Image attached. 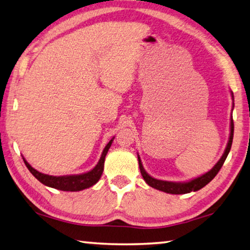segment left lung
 I'll return each instance as SVG.
<instances>
[{"instance_id": "1", "label": "left lung", "mask_w": 250, "mask_h": 250, "mask_svg": "<svg viewBox=\"0 0 250 250\" xmlns=\"http://www.w3.org/2000/svg\"><path fill=\"white\" fill-rule=\"evenodd\" d=\"M231 98L234 100L233 96V92H231ZM233 136H234V122H233V117H230V134H229V143H227L226 149L223 154L222 158L217 161V164L214 166V167L209 170L208 172H207L203 176L198 177L193 179V180L188 181V182H171V181H164V180H158V179H155L150 177L148 174L145 169L143 167L142 160L138 156V164H139V169H141V173L144 178V180L146 181L148 186H150L151 188H155V189L166 192V193H170V194H186V193H190L192 191H198L200 189H202L203 187L208 185V182H211L214 177L216 176L220 171V169L222 168L223 164L227 158V155L230 150L231 147V143H233Z\"/></svg>"}]
</instances>
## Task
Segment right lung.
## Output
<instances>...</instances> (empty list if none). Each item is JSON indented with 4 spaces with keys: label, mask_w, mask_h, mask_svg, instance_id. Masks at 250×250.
Returning <instances> with one entry per match:
<instances>
[{
    "label": "right lung",
    "mask_w": 250,
    "mask_h": 250,
    "mask_svg": "<svg viewBox=\"0 0 250 250\" xmlns=\"http://www.w3.org/2000/svg\"><path fill=\"white\" fill-rule=\"evenodd\" d=\"M113 141L114 138H112L111 141L108 142L107 145L105 146L98 165H96L93 169L90 170L89 172L81 173V174H71V176H60V177L48 176V174L42 173L37 171L36 169H34L32 166L25 160V158H23V160L26 165V167H27L30 171V173H32L38 181H41L42 185L54 188V189H57V190H61V191H81V190L87 189V188H90L92 186H94L95 183L100 180L104 169L105 156H106Z\"/></svg>",
    "instance_id": "right-lung-1"
}]
</instances>
